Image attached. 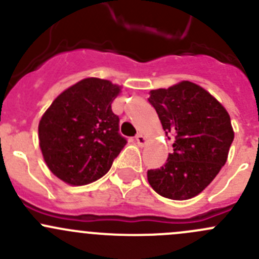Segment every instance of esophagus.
Returning <instances> with one entry per match:
<instances>
[{
	"instance_id": "obj_1",
	"label": "esophagus",
	"mask_w": 259,
	"mask_h": 259,
	"mask_svg": "<svg viewBox=\"0 0 259 259\" xmlns=\"http://www.w3.org/2000/svg\"><path fill=\"white\" fill-rule=\"evenodd\" d=\"M135 142H137V144L139 146H144L146 144V138L143 134H138L135 137Z\"/></svg>"
}]
</instances>
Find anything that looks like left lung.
<instances>
[{
    "label": "left lung",
    "mask_w": 259,
    "mask_h": 259,
    "mask_svg": "<svg viewBox=\"0 0 259 259\" xmlns=\"http://www.w3.org/2000/svg\"><path fill=\"white\" fill-rule=\"evenodd\" d=\"M165 134L176 137L173 153L159 169L148 170V182L161 197L185 200L202 193L228 159L234 139L231 116L205 89L180 81L150 91Z\"/></svg>",
    "instance_id": "8db88e82"
}]
</instances>
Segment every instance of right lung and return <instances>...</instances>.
<instances>
[{
    "instance_id": "1",
    "label": "right lung",
    "mask_w": 259,
    "mask_h": 259,
    "mask_svg": "<svg viewBox=\"0 0 259 259\" xmlns=\"http://www.w3.org/2000/svg\"><path fill=\"white\" fill-rule=\"evenodd\" d=\"M121 86L88 77L62 91L38 122L44 160L69 185H86L105 176L126 140L111 103Z\"/></svg>"
}]
</instances>
